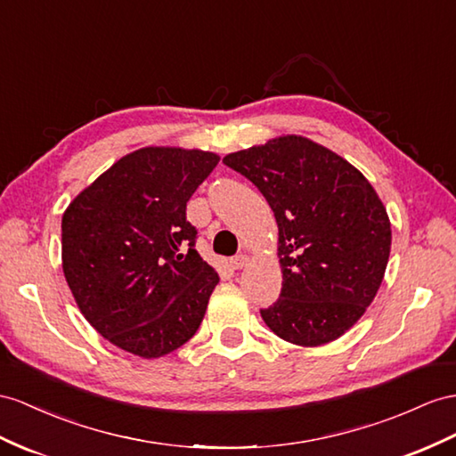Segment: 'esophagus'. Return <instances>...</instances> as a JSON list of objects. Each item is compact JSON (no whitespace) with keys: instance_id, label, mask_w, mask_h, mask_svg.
Masks as SVG:
<instances>
[{"instance_id":"obj_1","label":"esophagus","mask_w":456,"mask_h":456,"mask_svg":"<svg viewBox=\"0 0 456 456\" xmlns=\"http://www.w3.org/2000/svg\"><path fill=\"white\" fill-rule=\"evenodd\" d=\"M248 260H250L248 254H239V256H235V258L231 260V267H232V270H242V267L248 264Z\"/></svg>"}]
</instances>
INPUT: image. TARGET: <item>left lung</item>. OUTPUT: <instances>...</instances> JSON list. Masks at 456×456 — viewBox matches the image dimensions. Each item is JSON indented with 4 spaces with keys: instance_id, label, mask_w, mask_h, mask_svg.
Masks as SVG:
<instances>
[{
    "instance_id": "obj_1",
    "label": "left lung",
    "mask_w": 456,
    "mask_h": 456,
    "mask_svg": "<svg viewBox=\"0 0 456 456\" xmlns=\"http://www.w3.org/2000/svg\"><path fill=\"white\" fill-rule=\"evenodd\" d=\"M270 204L279 227L283 287L260 310L267 328L300 346L353 328L383 281L389 216L368 179L335 151L287 134L224 158Z\"/></svg>"
}]
</instances>
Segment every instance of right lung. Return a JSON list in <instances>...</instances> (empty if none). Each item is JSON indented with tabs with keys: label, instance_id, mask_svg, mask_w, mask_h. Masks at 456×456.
Instances as JSON below:
<instances>
[{
	"label": "right lung",
	"instance_id": "obj_1",
	"mask_svg": "<svg viewBox=\"0 0 456 456\" xmlns=\"http://www.w3.org/2000/svg\"><path fill=\"white\" fill-rule=\"evenodd\" d=\"M217 163L212 151L140 148L65 209L67 285L92 328L126 353L159 358L200 328L219 277L194 248L186 202Z\"/></svg>",
	"mask_w": 456,
	"mask_h": 456
}]
</instances>
